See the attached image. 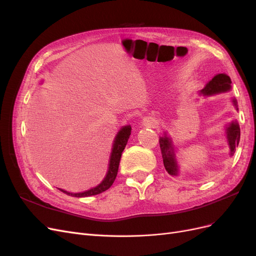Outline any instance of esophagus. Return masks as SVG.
Listing matches in <instances>:
<instances>
[{"instance_id": "esophagus-1", "label": "esophagus", "mask_w": 256, "mask_h": 256, "mask_svg": "<svg viewBox=\"0 0 256 256\" xmlns=\"http://www.w3.org/2000/svg\"><path fill=\"white\" fill-rule=\"evenodd\" d=\"M143 122H144V125L147 127H156L158 125V122L152 118H145Z\"/></svg>"}]
</instances>
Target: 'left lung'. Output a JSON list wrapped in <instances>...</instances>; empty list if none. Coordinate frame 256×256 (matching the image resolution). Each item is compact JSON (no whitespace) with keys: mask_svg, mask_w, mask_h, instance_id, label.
I'll return each instance as SVG.
<instances>
[{"mask_svg":"<svg viewBox=\"0 0 256 256\" xmlns=\"http://www.w3.org/2000/svg\"><path fill=\"white\" fill-rule=\"evenodd\" d=\"M230 83L232 81L228 76L224 74H216V76H214L212 81H209V83L206 85V88L202 90V92L204 95H212L218 94V92H226L230 88ZM234 104L236 106V100H234ZM226 134L230 148V154H233L240 140V128L238 126V124L232 122L230 126L228 128ZM159 144L166 170L170 175H176L178 168L172 147V141L164 136L159 138Z\"/></svg>","mask_w":256,"mask_h":256,"instance_id":"obj_1","label":"left lung"}]
</instances>
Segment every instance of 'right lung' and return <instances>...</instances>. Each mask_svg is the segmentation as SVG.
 Returning a JSON list of instances; mask_svg holds the SVG:
<instances>
[{
	"label": "right lung",
	"instance_id": "1",
	"mask_svg": "<svg viewBox=\"0 0 256 256\" xmlns=\"http://www.w3.org/2000/svg\"><path fill=\"white\" fill-rule=\"evenodd\" d=\"M130 134H131V127L126 126V127L122 128L120 130L118 134L116 136L114 144H113L112 152H111L109 171H108L106 176L104 177V180H102V184H98L97 187H95V188H92V189L88 190L85 192H81V193H70V192H67V191L62 190V189H60V190L62 192L66 193V194H68V196H76V198H84V196H90L99 194V193H102V192L109 189L111 186L113 184L115 178H116V175H118L122 152L124 150H125Z\"/></svg>",
	"mask_w": 256,
	"mask_h": 256
}]
</instances>
